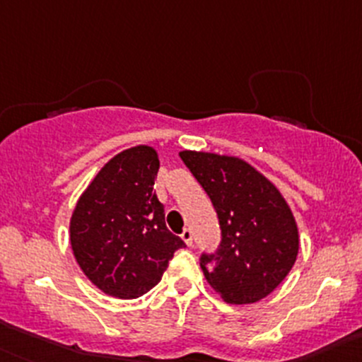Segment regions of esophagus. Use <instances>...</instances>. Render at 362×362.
Wrapping results in <instances>:
<instances>
[{
	"instance_id": "1",
	"label": "esophagus",
	"mask_w": 362,
	"mask_h": 362,
	"mask_svg": "<svg viewBox=\"0 0 362 362\" xmlns=\"http://www.w3.org/2000/svg\"><path fill=\"white\" fill-rule=\"evenodd\" d=\"M180 236H182V240H184L185 245L192 247V233H191V229H184Z\"/></svg>"
}]
</instances>
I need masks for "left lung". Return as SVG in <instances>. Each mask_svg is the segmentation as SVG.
I'll return each mask as SVG.
<instances>
[{"label":"left lung","mask_w":362,"mask_h":362,"mask_svg":"<svg viewBox=\"0 0 362 362\" xmlns=\"http://www.w3.org/2000/svg\"><path fill=\"white\" fill-rule=\"evenodd\" d=\"M180 158L210 196L221 224L217 252L199 261L206 282L229 305L266 298L298 257V224L289 204L247 160L196 151H182Z\"/></svg>","instance_id":"left-lung-1"}]
</instances>
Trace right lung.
Returning a JSON list of instances; mask_svg holds the SVG:
<instances>
[{"label":"right lung","mask_w":362,"mask_h":362,"mask_svg":"<svg viewBox=\"0 0 362 362\" xmlns=\"http://www.w3.org/2000/svg\"><path fill=\"white\" fill-rule=\"evenodd\" d=\"M158 170L156 148L122 151L98 171L73 210V255L87 279L113 298L148 293L175 250L185 247L164 222V206L154 192Z\"/></svg>","instance_id":"add662e5"}]
</instances>
